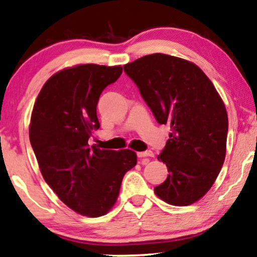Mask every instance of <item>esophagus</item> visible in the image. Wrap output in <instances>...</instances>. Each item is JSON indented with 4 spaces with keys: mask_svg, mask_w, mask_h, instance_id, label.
Instances as JSON below:
<instances>
[{
    "mask_svg": "<svg viewBox=\"0 0 257 257\" xmlns=\"http://www.w3.org/2000/svg\"><path fill=\"white\" fill-rule=\"evenodd\" d=\"M137 157H139V158H144V157H153V152L152 151L137 152Z\"/></svg>",
    "mask_w": 257,
    "mask_h": 257,
    "instance_id": "obj_1",
    "label": "esophagus"
}]
</instances>
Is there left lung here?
Listing matches in <instances>:
<instances>
[{"label": "left lung", "mask_w": 257, "mask_h": 257, "mask_svg": "<svg viewBox=\"0 0 257 257\" xmlns=\"http://www.w3.org/2000/svg\"><path fill=\"white\" fill-rule=\"evenodd\" d=\"M159 124L172 133L158 160L168 175L155 193L168 204H193L208 193L226 155L228 118L206 75L189 61L145 55L123 67Z\"/></svg>", "instance_id": "obj_1"}]
</instances>
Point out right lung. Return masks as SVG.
Here are the masks:
<instances>
[{
    "label": "right lung",
    "mask_w": 257,
    "mask_h": 257,
    "mask_svg": "<svg viewBox=\"0 0 257 257\" xmlns=\"http://www.w3.org/2000/svg\"><path fill=\"white\" fill-rule=\"evenodd\" d=\"M122 67L80 64L53 75L33 107L30 142L41 174L64 204L83 216L100 217L117 200L122 179L136 165L132 150L89 148L99 129L101 92L116 82Z\"/></svg>",
    "instance_id": "right-lung-1"
}]
</instances>
